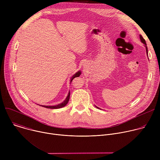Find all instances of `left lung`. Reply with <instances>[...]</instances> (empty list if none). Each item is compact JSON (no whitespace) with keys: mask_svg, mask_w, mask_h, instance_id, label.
Here are the masks:
<instances>
[{"mask_svg":"<svg viewBox=\"0 0 160 160\" xmlns=\"http://www.w3.org/2000/svg\"><path fill=\"white\" fill-rule=\"evenodd\" d=\"M140 39H141V42L145 45V46H146V53L147 54H148V48H147V44H146V40L143 38V37H142V35H140ZM98 108H99L98 107H97Z\"/></svg>","mask_w":160,"mask_h":160,"instance_id":"8db88e82","label":"left lung"}]
</instances>
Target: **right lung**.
<instances>
[{
    "label": "right lung",
    "instance_id": "1",
    "mask_svg": "<svg viewBox=\"0 0 160 160\" xmlns=\"http://www.w3.org/2000/svg\"><path fill=\"white\" fill-rule=\"evenodd\" d=\"M81 74V72H78L77 73H76L71 78V81H70V83L72 82V80L75 78V77H78ZM70 92H68V96L66 97V99L61 104H59L58 105H56V106H41L42 107H44V108H49V109H58V108H62L64 106H65L68 101H69V99H70Z\"/></svg>",
    "mask_w": 160,
    "mask_h": 160
}]
</instances>
